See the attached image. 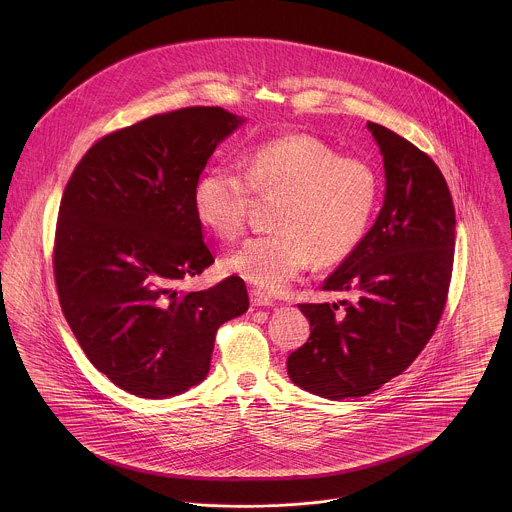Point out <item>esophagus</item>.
Instances as JSON below:
<instances>
[{"label":"esophagus","instance_id":"esophagus-1","mask_svg":"<svg viewBox=\"0 0 512 512\" xmlns=\"http://www.w3.org/2000/svg\"><path fill=\"white\" fill-rule=\"evenodd\" d=\"M250 301L254 307H268L274 305V299L260 290H250Z\"/></svg>","mask_w":512,"mask_h":512}]
</instances>
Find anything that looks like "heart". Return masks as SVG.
<instances>
[{
    "mask_svg": "<svg viewBox=\"0 0 512 512\" xmlns=\"http://www.w3.org/2000/svg\"><path fill=\"white\" fill-rule=\"evenodd\" d=\"M254 193L278 197L274 232L232 252L224 266L262 292L286 290L315 260L333 266L349 258L365 236L378 197L376 171L359 157H343L311 134H290L254 147L244 171L207 169L195 185L199 220L222 240L244 234Z\"/></svg>",
    "mask_w": 512,
    "mask_h": 512,
    "instance_id": "obj_1",
    "label": "heart"
}]
</instances>
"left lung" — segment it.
Masks as SVG:
<instances>
[{"label": "left lung", "mask_w": 512, "mask_h": 512, "mask_svg": "<svg viewBox=\"0 0 512 512\" xmlns=\"http://www.w3.org/2000/svg\"><path fill=\"white\" fill-rule=\"evenodd\" d=\"M384 155L386 197L355 252L323 282L357 301L297 303L311 335L288 357L297 386L331 400L361 398L402 374L432 339L445 309L455 209L434 159L368 122Z\"/></svg>", "instance_id": "1"}]
</instances>
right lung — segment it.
Listing matches in <instances>:
<instances>
[{
	"mask_svg": "<svg viewBox=\"0 0 512 512\" xmlns=\"http://www.w3.org/2000/svg\"><path fill=\"white\" fill-rule=\"evenodd\" d=\"M238 124L219 106L149 116L100 138L65 187L53 246L61 309L88 361L130 394L199 384L220 325L248 309L238 276L177 290L215 262L193 195Z\"/></svg>",
	"mask_w": 512,
	"mask_h": 512,
	"instance_id": "right-lung-1",
	"label": "right lung"
}]
</instances>
